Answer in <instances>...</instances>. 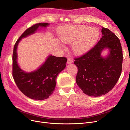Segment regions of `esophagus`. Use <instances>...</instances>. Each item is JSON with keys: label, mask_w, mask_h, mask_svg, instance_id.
I'll use <instances>...</instances> for the list:
<instances>
[{"label": "esophagus", "mask_w": 130, "mask_h": 130, "mask_svg": "<svg viewBox=\"0 0 130 130\" xmlns=\"http://www.w3.org/2000/svg\"><path fill=\"white\" fill-rule=\"evenodd\" d=\"M73 62V60L72 59H71L70 58H69L67 59V63L68 64H72V63Z\"/></svg>", "instance_id": "34e87169"}]
</instances>
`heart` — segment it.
<instances>
[{
    "label": "heart",
    "mask_w": 130,
    "mask_h": 130,
    "mask_svg": "<svg viewBox=\"0 0 130 130\" xmlns=\"http://www.w3.org/2000/svg\"><path fill=\"white\" fill-rule=\"evenodd\" d=\"M100 31L96 28L87 25H66L59 31L61 42L73 45L72 51L77 56H81L89 51L98 42Z\"/></svg>",
    "instance_id": "b5f03b06"
}]
</instances>
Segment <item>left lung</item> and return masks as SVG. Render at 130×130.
Returning <instances> with one entry per match:
<instances>
[{
	"instance_id": "1",
	"label": "left lung",
	"mask_w": 130,
	"mask_h": 130,
	"mask_svg": "<svg viewBox=\"0 0 130 130\" xmlns=\"http://www.w3.org/2000/svg\"><path fill=\"white\" fill-rule=\"evenodd\" d=\"M101 31L103 36L98 44L74 61L78 67L76 83L84 93L90 96L98 97L110 92L122 72L123 54L119 38L103 27ZM105 49L108 54L102 57L101 54Z\"/></svg>"
}]
</instances>
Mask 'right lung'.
<instances>
[{"mask_svg":"<svg viewBox=\"0 0 130 130\" xmlns=\"http://www.w3.org/2000/svg\"><path fill=\"white\" fill-rule=\"evenodd\" d=\"M47 23L36 24L26 29L17 40L12 55V75L20 91L33 100H44L52 94L56 86L58 74L66 67L67 59L50 55L45 62L35 71L26 72L17 62V47L23 38L35 34L40 28H46Z\"/></svg>","mask_w":130,"mask_h":130,"instance_id":"obj_1","label":"right lung"}]
</instances>
